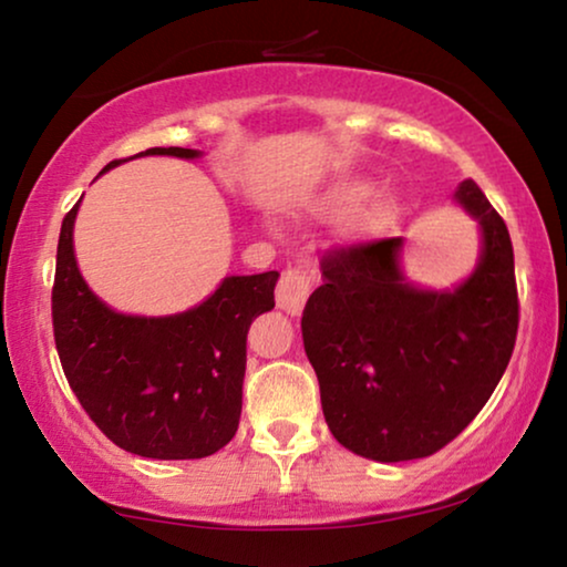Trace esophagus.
I'll list each match as a JSON object with an SVG mask.
<instances>
[{"mask_svg":"<svg viewBox=\"0 0 567 567\" xmlns=\"http://www.w3.org/2000/svg\"><path fill=\"white\" fill-rule=\"evenodd\" d=\"M312 291L307 274L301 268H286L281 274V281L276 286V301L284 312L299 315L305 309V301Z\"/></svg>","mask_w":567,"mask_h":567,"instance_id":"obj_1","label":"esophagus"}]
</instances>
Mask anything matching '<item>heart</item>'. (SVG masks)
I'll return each instance as SVG.
<instances>
[{
  "instance_id": "b5f03b06",
  "label": "heart",
  "mask_w": 567,
  "mask_h": 567,
  "mask_svg": "<svg viewBox=\"0 0 567 567\" xmlns=\"http://www.w3.org/2000/svg\"><path fill=\"white\" fill-rule=\"evenodd\" d=\"M371 196V185L363 181H340L330 188H324L322 193L305 200V208L309 214L317 216H343L353 208H359L361 204H367V198ZM394 219H398V204L390 196H379L374 200H369L367 206L361 208L359 214L353 216L351 227V237L367 239V237H377L382 235L384 229H390Z\"/></svg>"
}]
</instances>
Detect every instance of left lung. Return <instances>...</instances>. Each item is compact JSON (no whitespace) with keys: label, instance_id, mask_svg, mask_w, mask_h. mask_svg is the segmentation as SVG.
Segmentation results:
<instances>
[{"label":"left lung","instance_id":"left-lung-1","mask_svg":"<svg viewBox=\"0 0 567 567\" xmlns=\"http://www.w3.org/2000/svg\"><path fill=\"white\" fill-rule=\"evenodd\" d=\"M456 200L480 221L483 252L454 291L415 289L402 237L322 255L324 284L301 315L322 413L340 444L377 462L436 454L491 400L516 346L514 245L475 181Z\"/></svg>","mask_w":567,"mask_h":567}]
</instances>
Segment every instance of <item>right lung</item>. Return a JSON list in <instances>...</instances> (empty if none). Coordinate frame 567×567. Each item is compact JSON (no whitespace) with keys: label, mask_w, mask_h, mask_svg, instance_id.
<instances>
[{"label":"right lung","mask_w":567,"mask_h":567,"mask_svg":"<svg viewBox=\"0 0 567 567\" xmlns=\"http://www.w3.org/2000/svg\"><path fill=\"white\" fill-rule=\"evenodd\" d=\"M144 154L200 157L183 146H152L136 157ZM76 208L61 221L51 315L61 369L84 413L115 446L150 460L219 452L243 413L247 330L276 307L278 270L224 278L204 305L181 315H121L90 291L76 268Z\"/></svg>","instance_id":"1"}]
</instances>
